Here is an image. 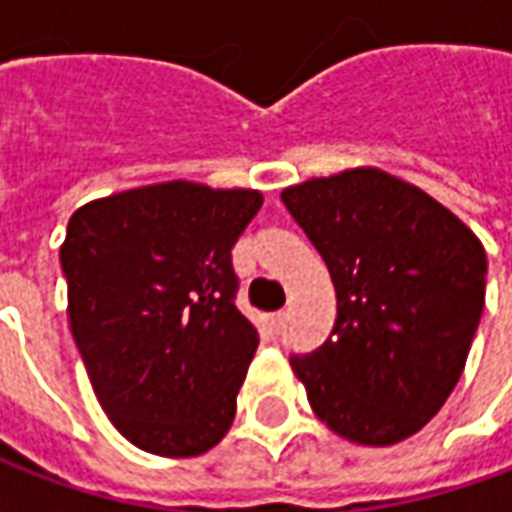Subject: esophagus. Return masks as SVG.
<instances>
[{
	"mask_svg": "<svg viewBox=\"0 0 512 512\" xmlns=\"http://www.w3.org/2000/svg\"><path fill=\"white\" fill-rule=\"evenodd\" d=\"M285 321H288V312L285 310L274 312V315H271V326H274V332H279V329L285 326Z\"/></svg>",
	"mask_w": 512,
	"mask_h": 512,
	"instance_id": "esophagus-1",
	"label": "esophagus"
}]
</instances>
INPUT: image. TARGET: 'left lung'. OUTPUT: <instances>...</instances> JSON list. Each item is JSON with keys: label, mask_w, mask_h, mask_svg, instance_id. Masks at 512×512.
Returning a JSON list of instances; mask_svg holds the SVG:
<instances>
[{"label": "left lung", "mask_w": 512, "mask_h": 512, "mask_svg": "<svg viewBox=\"0 0 512 512\" xmlns=\"http://www.w3.org/2000/svg\"><path fill=\"white\" fill-rule=\"evenodd\" d=\"M282 202L329 266L332 337L290 356L315 417L389 447L439 414L485 304V249L441 202L376 167L304 180Z\"/></svg>", "instance_id": "left-lung-1"}]
</instances>
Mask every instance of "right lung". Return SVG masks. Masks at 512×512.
<instances>
[{
  "mask_svg": "<svg viewBox=\"0 0 512 512\" xmlns=\"http://www.w3.org/2000/svg\"><path fill=\"white\" fill-rule=\"evenodd\" d=\"M260 205L255 189L169 180L68 222L73 340L106 417L139 450L194 458L233 425L260 337L235 307L230 252Z\"/></svg>",
  "mask_w": 512,
  "mask_h": 512,
  "instance_id": "add662e5",
  "label": "right lung"
}]
</instances>
